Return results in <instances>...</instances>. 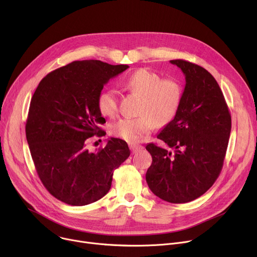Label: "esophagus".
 Wrapping results in <instances>:
<instances>
[{"instance_id": "esophagus-1", "label": "esophagus", "mask_w": 257, "mask_h": 257, "mask_svg": "<svg viewBox=\"0 0 257 257\" xmlns=\"http://www.w3.org/2000/svg\"><path fill=\"white\" fill-rule=\"evenodd\" d=\"M144 147L143 146H141V145H136V144H130V149L132 150V152L133 153H136V152H138V151H140V150H142Z\"/></svg>"}]
</instances>
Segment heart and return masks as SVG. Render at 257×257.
I'll return each mask as SVG.
<instances>
[{
	"label": "heart",
	"mask_w": 257,
	"mask_h": 257,
	"mask_svg": "<svg viewBox=\"0 0 257 257\" xmlns=\"http://www.w3.org/2000/svg\"><path fill=\"white\" fill-rule=\"evenodd\" d=\"M123 85L132 92L141 95L142 101L137 118H122L115 122L111 132L132 144L140 142L155 125L171 122L180 108L183 88L175 79H163L161 75L140 69L131 74ZM97 108L104 116L112 117L118 111L116 91L104 89L97 96Z\"/></svg>",
	"instance_id": "1"
}]
</instances>
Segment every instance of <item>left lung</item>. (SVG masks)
I'll list each match as a JSON object with an SVG mask.
<instances>
[{
    "label": "left lung",
    "instance_id": "left-lung-1",
    "mask_svg": "<svg viewBox=\"0 0 257 257\" xmlns=\"http://www.w3.org/2000/svg\"><path fill=\"white\" fill-rule=\"evenodd\" d=\"M171 64L185 75L178 113L157 138L173 149L153 143L146 181L160 199L183 204L203 195L218 178L231 130V117L215 78L203 67L183 60Z\"/></svg>",
    "mask_w": 257,
    "mask_h": 257
}]
</instances>
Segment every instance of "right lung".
I'll list each match as a JSON object with an SVG mask.
<instances>
[{
  "instance_id": "1",
  "label": "right lung",
  "mask_w": 257,
  "mask_h": 257,
  "mask_svg": "<svg viewBox=\"0 0 257 257\" xmlns=\"http://www.w3.org/2000/svg\"><path fill=\"white\" fill-rule=\"evenodd\" d=\"M127 65L76 61L47 74L31 100L26 136L39 178L57 200L71 206L96 202L111 188L113 171L130 156L127 143L111 138L90 152V138L104 136L97 96Z\"/></svg>"
}]
</instances>
